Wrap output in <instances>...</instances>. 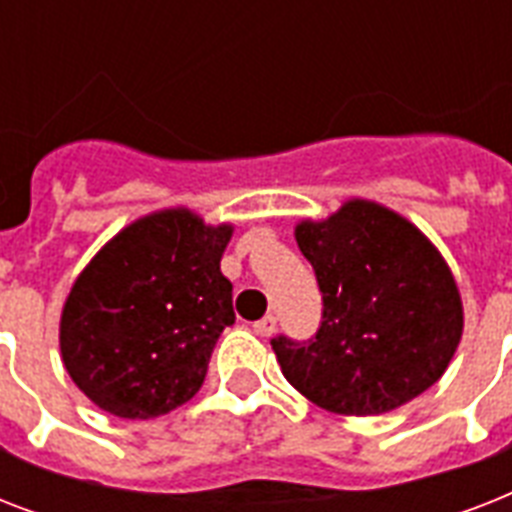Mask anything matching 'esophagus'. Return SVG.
Wrapping results in <instances>:
<instances>
[{"label":"esophagus","instance_id":"obj_1","mask_svg":"<svg viewBox=\"0 0 512 512\" xmlns=\"http://www.w3.org/2000/svg\"><path fill=\"white\" fill-rule=\"evenodd\" d=\"M252 329H255V335L271 337L276 332V316H263V319L252 324Z\"/></svg>","mask_w":512,"mask_h":512}]
</instances>
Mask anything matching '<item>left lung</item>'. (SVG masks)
<instances>
[{
	"label": "left lung",
	"instance_id": "left-lung-1",
	"mask_svg": "<svg viewBox=\"0 0 512 512\" xmlns=\"http://www.w3.org/2000/svg\"><path fill=\"white\" fill-rule=\"evenodd\" d=\"M319 281L321 327L308 342L273 337L292 388L335 414H382L441 380L462 337L457 281L428 236L377 201L350 199L297 223Z\"/></svg>",
	"mask_w": 512,
	"mask_h": 512
}]
</instances>
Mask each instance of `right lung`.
Segmentation results:
<instances>
[{
  "label": "right lung",
  "instance_id": "obj_1",
  "mask_svg": "<svg viewBox=\"0 0 512 512\" xmlns=\"http://www.w3.org/2000/svg\"><path fill=\"white\" fill-rule=\"evenodd\" d=\"M231 233L191 209H162L92 257L60 316V356L92 404L151 420L199 393L217 337L236 321L220 271Z\"/></svg>",
  "mask_w": 512,
  "mask_h": 512
}]
</instances>
